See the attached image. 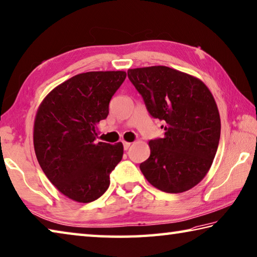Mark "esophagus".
<instances>
[{
  "mask_svg": "<svg viewBox=\"0 0 257 257\" xmlns=\"http://www.w3.org/2000/svg\"><path fill=\"white\" fill-rule=\"evenodd\" d=\"M122 144H123V148L125 149V151H127V149L130 147V145H132V143H128V142H122Z\"/></svg>",
  "mask_w": 257,
  "mask_h": 257,
  "instance_id": "obj_1",
  "label": "esophagus"
}]
</instances>
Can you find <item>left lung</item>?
Returning <instances> with one entry per match:
<instances>
[{
  "mask_svg": "<svg viewBox=\"0 0 257 257\" xmlns=\"http://www.w3.org/2000/svg\"><path fill=\"white\" fill-rule=\"evenodd\" d=\"M148 112L164 121V138L148 143L151 155L141 164L146 180L167 193L185 192L211 167L220 139V115L201 80L166 66L128 69Z\"/></svg>",
  "mask_w": 257,
  "mask_h": 257,
  "instance_id": "left-lung-1",
  "label": "left lung"
}]
</instances>
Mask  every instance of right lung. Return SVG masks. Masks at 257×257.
<instances>
[{
	"instance_id": "obj_1",
	"label": "right lung",
	"mask_w": 257,
	"mask_h": 257,
	"mask_svg": "<svg viewBox=\"0 0 257 257\" xmlns=\"http://www.w3.org/2000/svg\"><path fill=\"white\" fill-rule=\"evenodd\" d=\"M125 76L122 71L78 74L50 91L37 111V160L56 189L74 201L99 199L122 158V143H95V137L96 125L108 116L111 97Z\"/></svg>"
}]
</instances>
